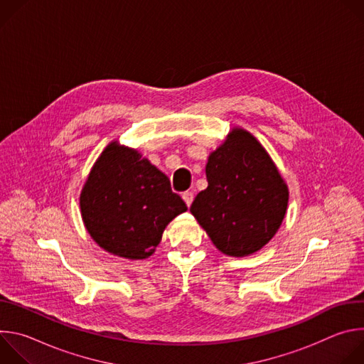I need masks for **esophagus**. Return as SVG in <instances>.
Wrapping results in <instances>:
<instances>
[{
	"instance_id": "esophagus-1",
	"label": "esophagus",
	"mask_w": 364,
	"mask_h": 364,
	"mask_svg": "<svg viewBox=\"0 0 364 364\" xmlns=\"http://www.w3.org/2000/svg\"><path fill=\"white\" fill-rule=\"evenodd\" d=\"M193 198H194V194H193V191H184L183 193V200L186 201V204L190 207L191 205V203H193Z\"/></svg>"
}]
</instances>
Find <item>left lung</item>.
<instances>
[{
    "instance_id": "obj_1",
    "label": "left lung",
    "mask_w": 364,
    "mask_h": 364,
    "mask_svg": "<svg viewBox=\"0 0 364 364\" xmlns=\"http://www.w3.org/2000/svg\"><path fill=\"white\" fill-rule=\"evenodd\" d=\"M207 186L190 212L225 255L261 250L278 232L288 205V187L267 149L250 132L233 128L209 155Z\"/></svg>"
}]
</instances>
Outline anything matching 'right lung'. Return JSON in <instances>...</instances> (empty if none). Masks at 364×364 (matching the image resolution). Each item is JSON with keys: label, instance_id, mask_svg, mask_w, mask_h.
Returning <instances> with one entry per match:
<instances>
[{"label": "right lung", "instance_id": "1", "mask_svg": "<svg viewBox=\"0 0 364 364\" xmlns=\"http://www.w3.org/2000/svg\"><path fill=\"white\" fill-rule=\"evenodd\" d=\"M186 210L168 177L118 141L102 151L80 193L82 219L92 239L127 259L151 256L167 225Z\"/></svg>", "mask_w": 364, "mask_h": 364}]
</instances>
